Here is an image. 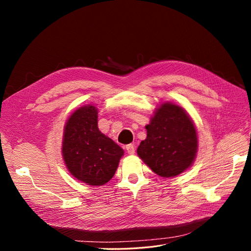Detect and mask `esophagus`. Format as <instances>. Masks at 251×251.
<instances>
[{
  "instance_id": "esophagus-1",
  "label": "esophagus",
  "mask_w": 251,
  "mask_h": 251,
  "mask_svg": "<svg viewBox=\"0 0 251 251\" xmlns=\"http://www.w3.org/2000/svg\"><path fill=\"white\" fill-rule=\"evenodd\" d=\"M126 151L130 155H133L134 153H135V146L133 143H131V144H127V146L126 147Z\"/></svg>"
}]
</instances>
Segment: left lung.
I'll return each instance as SVG.
<instances>
[{"mask_svg": "<svg viewBox=\"0 0 251 251\" xmlns=\"http://www.w3.org/2000/svg\"><path fill=\"white\" fill-rule=\"evenodd\" d=\"M147 128V139L137 154L151 170L161 177H175L193 164L198 140L186 112L174 103H162Z\"/></svg>", "mask_w": 251, "mask_h": 251, "instance_id": "1", "label": "left lung"}]
</instances>
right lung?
<instances>
[{
	"mask_svg": "<svg viewBox=\"0 0 251 251\" xmlns=\"http://www.w3.org/2000/svg\"><path fill=\"white\" fill-rule=\"evenodd\" d=\"M124 150L97 126V110L86 105L68 119L63 157L73 176L89 185H103L115 174Z\"/></svg>",
	"mask_w": 251,
	"mask_h": 251,
	"instance_id": "right-lung-1",
	"label": "right lung"
}]
</instances>
